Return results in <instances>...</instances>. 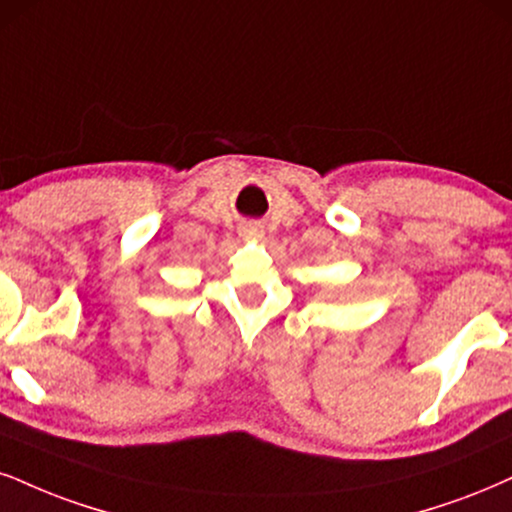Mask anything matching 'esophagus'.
Instances as JSON below:
<instances>
[{"label":"esophagus","mask_w":512,"mask_h":512,"mask_svg":"<svg viewBox=\"0 0 512 512\" xmlns=\"http://www.w3.org/2000/svg\"><path fill=\"white\" fill-rule=\"evenodd\" d=\"M239 235H242L246 242H258V239L263 237V227L258 223H244L239 227Z\"/></svg>","instance_id":"esophagus-1"}]
</instances>
